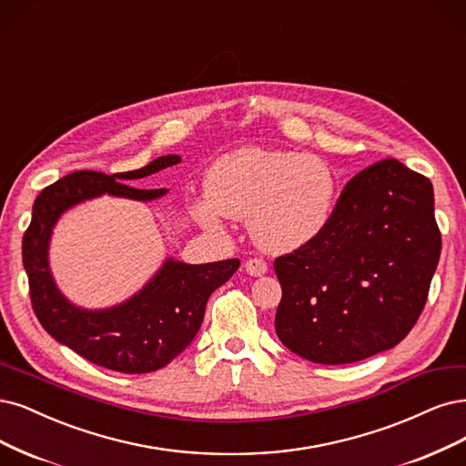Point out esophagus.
<instances>
[{
	"instance_id": "1",
	"label": "esophagus",
	"mask_w": 466,
	"mask_h": 466,
	"mask_svg": "<svg viewBox=\"0 0 466 466\" xmlns=\"http://www.w3.org/2000/svg\"><path fill=\"white\" fill-rule=\"evenodd\" d=\"M245 271L252 278H260V276L268 274V264L260 258H250L245 262Z\"/></svg>"
}]
</instances>
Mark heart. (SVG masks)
I'll return each instance as SVG.
<instances>
[{"instance_id":"heart-1","label":"heart","mask_w":466,"mask_h":466,"mask_svg":"<svg viewBox=\"0 0 466 466\" xmlns=\"http://www.w3.org/2000/svg\"><path fill=\"white\" fill-rule=\"evenodd\" d=\"M208 195L192 206L206 228L221 229L226 216L248 218L256 247L289 254L322 235L335 208L337 177L316 156L245 147L216 159Z\"/></svg>"}]
</instances>
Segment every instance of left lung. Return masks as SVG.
<instances>
[{
	"label": "left lung",
	"mask_w": 466,
	"mask_h": 466,
	"mask_svg": "<svg viewBox=\"0 0 466 466\" xmlns=\"http://www.w3.org/2000/svg\"><path fill=\"white\" fill-rule=\"evenodd\" d=\"M434 187L393 157L343 188L328 229L281 256L279 341L318 364L359 362L403 341L440 262Z\"/></svg>",
	"instance_id": "8db88e82"
}]
</instances>
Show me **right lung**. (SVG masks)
I'll list each match as a JSON object with an SVG mask.
<instances>
[{
  "instance_id": "1",
  "label": "right lung",
  "mask_w": 466,
  "mask_h": 466,
  "mask_svg": "<svg viewBox=\"0 0 466 466\" xmlns=\"http://www.w3.org/2000/svg\"><path fill=\"white\" fill-rule=\"evenodd\" d=\"M177 154L159 156L135 171L106 175L75 171L46 187L32 206V221L23 237V266L30 300L42 328L86 360L123 374H147L169 364L195 339L206 302L238 268V260L187 264L167 258L135 295L106 309H85L57 287L50 268V243L61 216L71 208L104 195L152 202L167 188H135L127 183L179 164Z\"/></svg>"
}]
</instances>
